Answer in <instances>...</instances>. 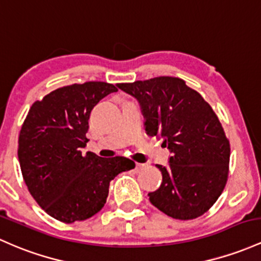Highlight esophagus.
Here are the masks:
<instances>
[{"label":"esophagus","mask_w":261,"mask_h":261,"mask_svg":"<svg viewBox=\"0 0 261 261\" xmlns=\"http://www.w3.org/2000/svg\"><path fill=\"white\" fill-rule=\"evenodd\" d=\"M143 168H144V164H142V163H136V169H137V170H142Z\"/></svg>","instance_id":"esophagus-1"}]
</instances>
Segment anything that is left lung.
Returning a JSON list of instances; mask_svg holds the SVG:
<instances>
[{"instance_id": "8db88e82", "label": "left lung", "mask_w": 261, "mask_h": 261, "mask_svg": "<svg viewBox=\"0 0 261 261\" xmlns=\"http://www.w3.org/2000/svg\"><path fill=\"white\" fill-rule=\"evenodd\" d=\"M138 100L148 136L163 139L172 155L162 172L161 187L148 194L168 217H200L220 197L229 172L230 144L209 103L183 80L156 77L119 83Z\"/></svg>"}]
</instances>
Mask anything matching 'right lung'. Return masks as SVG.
I'll return each instance as SVG.
<instances>
[{"mask_svg": "<svg viewBox=\"0 0 261 261\" xmlns=\"http://www.w3.org/2000/svg\"><path fill=\"white\" fill-rule=\"evenodd\" d=\"M106 82L58 88L32 105L18 137V161L31 195L63 223L93 217L105 206L112 179L136 163L124 156L82 154L94 106L117 92Z\"/></svg>", "mask_w": 261, "mask_h": 261, "instance_id": "1", "label": "right lung"}]
</instances>
